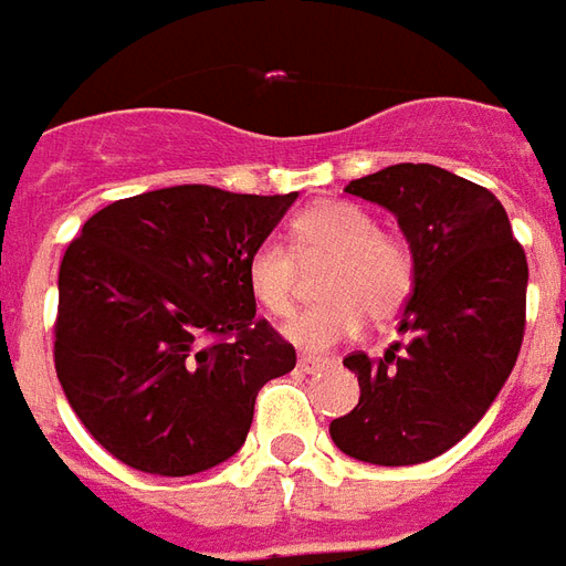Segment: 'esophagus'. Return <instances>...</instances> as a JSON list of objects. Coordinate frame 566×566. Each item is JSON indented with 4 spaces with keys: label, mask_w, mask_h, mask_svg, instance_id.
<instances>
[{
    "label": "esophagus",
    "mask_w": 566,
    "mask_h": 566,
    "mask_svg": "<svg viewBox=\"0 0 566 566\" xmlns=\"http://www.w3.org/2000/svg\"><path fill=\"white\" fill-rule=\"evenodd\" d=\"M323 366H326V359H323V356H314V354L298 356V368H302V371H316V368H323Z\"/></svg>",
    "instance_id": "1"
}]
</instances>
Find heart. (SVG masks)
<instances>
[{"label":"heart","mask_w":566,"mask_h":566,"mask_svg":"<svg viewBox=\"0 0 566 566\" xmlns=\"http://www.w3.org/2000/svg\"><path fill=\"white\" fill-rule=\"evenodd\" d=\"M319 274L323 302L286 323V338L307 350H326L354 338L366 323H387L415 292V252L356 203L323 200L292 222V250L264 240L247 255V283L268 314H290L298 295V262H326Z\"/></svg>","instance_id":"b5f03b06"}]
</instances>
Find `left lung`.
<instances>
[{"mask_svg":"<svg viewBox=\"0 0 566 566\" xmlns=\"http://www.w3.org/2000/svg\"><path fill=\"white\" fill-rule=\"evenodd\" d=\"M347 195L399 219L415 252V292L390 350H356L359 405L332 420L344 454L415 467L444 454L491 408L515 368L527 311V255L488 188L432 167L392 164L354 179Z\"/></svg>","mask_w":566,"mask_h":566,"instance_id":"8db88e82","label":"left lung"}]
</instances>
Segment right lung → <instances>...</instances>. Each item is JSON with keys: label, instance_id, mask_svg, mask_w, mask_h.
Returning a JSON list of instances; mask_svg holds the SVG:
<instances>
[{"label": "right lung", "instance_id": "obj_1", "mask_svg": "<svg viewBox=\"0 0 566 566\" xmlns=\"http://www.w3.org/2000/svg\"><path fill=\"white\" fill-rule=\"evenodd\" d=\"M295 198L158 188L94 212L66 247L54 368L112 457L176 479L247 442L259 390L295 368L255 316L247 255Z\"/></svg>", "mask_w": 566, "mask_h": 566}]
</instances>
